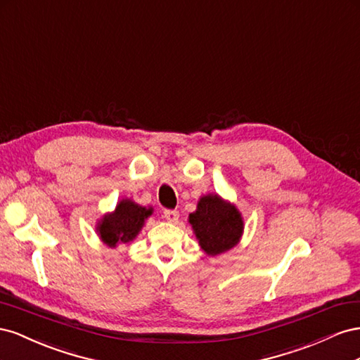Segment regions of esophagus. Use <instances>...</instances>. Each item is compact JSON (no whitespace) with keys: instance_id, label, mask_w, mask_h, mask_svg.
<instances>
[{"instance_id":"obj_1","label":"esophagus","mask_w":360,"mask_h":360,"mask_svg":"<svg viewBox=\"0 0 360 360\" xmlns=\"http://www.w3.org/2000/svg\"><path fill=\"white\" fill-rule=\"evenodd\" d=\"M179 217V212L176 210H164V219L170 223H176Z\"/></svg>"}]
</instances>
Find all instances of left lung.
Segmentation results:
<instances>
[{
    "label": "left lung",
    "instance_id": "8db88e82",
    "mask_svg": "<svg viewBox=\"0 0 360 360\" xmlns=\"http://www.w3.org/2000/svg\"><path fill=\"white\" fill-rule=\"evenodd\" d=\"M190 224L200 248L208 255L232 249L243 233V219L237 208L223 202L217 194L203 196L198 210L190 214Z\"/></svg>",
    "mask_w": 360,
    "mask_h": 360
}]
</instances>
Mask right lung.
Masks as SVG:
<instances>
[{
    "instance_id": "right-lung-1",
    "label": "right lung",
    "mask_w": 360,
    "mask_h": 360,
    "mask_svg": "<svg viewBox=\"0 0 360 360\" xmlns=\"http://www.w3.org/2000/svg\"><path fill=\"white\" fill-rule=\"evenodd\" d=\"M150 214L152 208L146 210L128 199L122 200L116 207V211L105 215L98 226L102 241L110 248H116L117 243L134 240Z\"/></svg>"
}]
</instances>
